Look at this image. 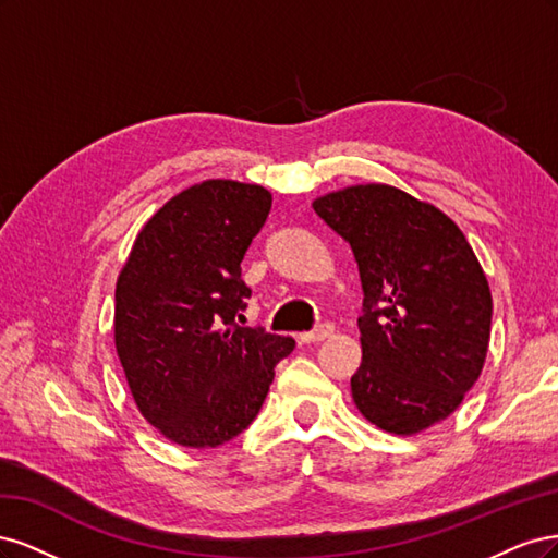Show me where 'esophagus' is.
<instances>
[{"label": "esophagus", "instance_id": "esophagus-1", "mask_svg": "<svg viewBox=\"0 0 558 558\" xmlns=\"http://www.w3.org/2000/svg\"><path fill=\"white\" fill-rule=\"evenodd\" d=\"M335 332V326L332 324H320V326H316L314 330H310V332H302L300 335V340L302 342H324L326 337H330Z\"/></svg>", "mask_w": 558, "mask_h": 558}]
</instances>
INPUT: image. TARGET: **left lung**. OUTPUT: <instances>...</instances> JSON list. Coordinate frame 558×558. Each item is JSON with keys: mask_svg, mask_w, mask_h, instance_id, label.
<instances>
[{"mask_svg": "<svg viewBox=\"0 0 558 558\" xmlns=\"http://www.w3.org/2000/svg\"><path fill=\"white\" fill-rule=\"evenodd\" d=\"M359 263L363 361L351 377L359 412L414 435L447 418L477 381L492 335V291L447 214L386 183L314 199Z\"/></svg>", "mask_w": 558, "mask_h": 558, "instance_id": "8db88e82", "label": "left lung"}]
</instances>
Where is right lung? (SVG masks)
<instances>
[{"label":"right lung","mask_w":558,"mask_h":558,"mask_svg":"<svg viewBox=\"0 0 558 558\" xmlns=\"http://www.w3.org/2000/svg\"><path fill=\"white\" fill-rule=\"evenodd\" d=\"M272 195L209 179L174 195L134 240L116 281L113 337L142 416L167 440L207 449L260 412L293 337L244 328L242 260Z\"/></svg>","instance_id":"add662e5"}]
</instances>
